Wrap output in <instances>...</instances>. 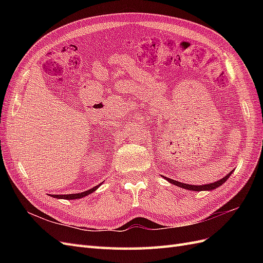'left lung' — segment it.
Here are the masks:
<instances>
[{
    "label": "left lung",
    "mask_w": 263,
    "mask_h": 263,
    "mask_svg": "<svg viewBox=\"0 0 263 263\" xmlns=\"http://www.w3.org/2000/svg\"><path fill=\"white\" fill-rule=\"evenodd\" d=\"M233 173V171L232 172H229L226 177H224L222 179H220V180H218V181H216V182H214V183H210V184H205V185H191V184H185V183H182V182H178V181H176V180H172V179H169V178H166V177H164V179L166 180V181H169L171 184H174V185H177V186H179V187H182V189H185V190H189V191H197V192H200V191H212V190H214V189H216V187H218V186H220L222 183H225V181H227V179L229 178V176L230 174Z\"/></svg>",
    "instance_id": "1"
}]
</instances>
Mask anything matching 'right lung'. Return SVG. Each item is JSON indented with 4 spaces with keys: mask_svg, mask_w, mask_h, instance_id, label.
Listing matches in <instances>:
<instances>
[{
    "mask_svg": "<svg viewBox=\"0 0 263 263\" xmlns=\"http://www.w3.org/2000/svg\"><path fill=\"white\" fill-rule=\"evenodd\" d=\"M100 185H101V184H99V185H97V186H94V187H92V189H90V190H87V191H85V192H82V193H76V194H63V195H61V194H59V195H55V194H53V195H50V196L55 197V198H63V200H77V198H81V197H84V196H86V195H89V194L93 193L94 191L97 190Z\"/></svg>",
    "mask_w": 263,
    "mask_h": 263,
    "instance_id": "obj_1",
    "label": "right lung"
}]
</instances>
